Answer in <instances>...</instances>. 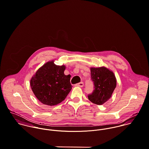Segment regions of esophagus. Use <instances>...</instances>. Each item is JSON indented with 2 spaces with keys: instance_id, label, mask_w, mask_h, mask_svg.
<instances>
[{
  "instance_id": "esophagus-1",
  "label": "esophagus",
  "mask_w": 149,
  "mask_h": 149,
  "mask_svg": "<svg viewBox=\"0 0 149 149\" xmlns=\"http://www.w3.org/2000/svg\"><path fill=\"white\" fill-rule=\"evenodd\" d=\"M76 86H79V87H83L84 86V83L83 82H81L79 83H77L75 85Z\"/></svg>"
}]
</instances>
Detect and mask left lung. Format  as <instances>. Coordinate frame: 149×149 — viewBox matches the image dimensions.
Returning <instances> with one entry per match:
<instances>
[{
  "label": "left lung",
  "instance_id": "8db88e82",
  "mask_svg": "<svg viewBox=\"0 0 149 149\" xmlns=\"http://www.w3.org/2000/svg\"><path fill=\"white\" fill-rule=\"evenodd\" d=\"M91 79L94 84V90L88 96L94 104L102 105L107 102L116 86L114 73L106 67L91 68Z\"/></svg>",
  "mask_w": 149,
  "mask_h": 149
}]
</instances>
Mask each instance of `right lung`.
<instances>
[{
  "mask_svg": "<svg viewBox=\"0 0 149 149\" xmlns=\"http://www.w3.org/2000/svg\"><path fill=\"white\" fill-rule=\"evenodd\" d=\"M65 65H56L54 61L44 64L30 80L31 89L43 104L55 106L65 100L72 89L70 75H65Z\"/></svg>",
  "mask_w": 149,
  "mask_h": 149,
  "instance_id": "1",
  "label": "right lung"
}]
</instances>
